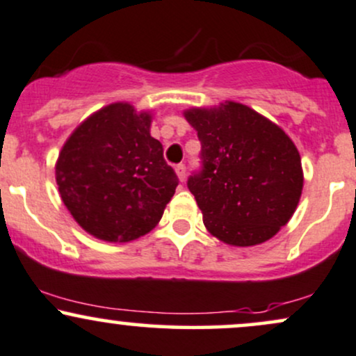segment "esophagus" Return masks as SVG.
Returning a JSON list of instances; mask_svg holds the SVG:
<instances>
[{
  "label": "esophagus",
  "instance_id": "34e87169",
  "mask_svg": "<svg viewBox=\"0 0 356 356\" xmlns=\"http://www.w3.org/2000/svg\"><path fill=\"white\" fill-rule=\"evenodd\" d=\"M175 174H177L179 181L184 182V179H186V165H184V164L175 165Z\"/></svg>",
  "mask_w": 356,
  "mask_h": 356
}]
</instances>
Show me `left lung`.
<instances>
[{"label": "left lung", "mask_w": 356, "mask_h": 356, "mask_svg": "<svg viewBox=\"0 0 356 356\" xmlns=\"http://www.w3.org/2000/svg\"><path fill=\"white\" fill-rule=\"evenodd\" d=\"M202 145V170L187 181L206 229L229 246L271 239L303 191L296 145L280 125L238 102L184 110Z\"/></svg>", "instance_id": "8db88e82"}]
</instances>
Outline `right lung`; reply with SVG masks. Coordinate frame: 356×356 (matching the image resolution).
Listing matches in <instances>:
<instances>
[{
  "mask_svg": "<svg viewBox=\"0 0 356 356\" xmlns=\"http://www.w3.org/2000/svg\"><path fill=\"white\" fill-rule=\"evenodd\" d=\"M150 124V112L115 102L85 118L61 147L55 165L61 201L93 238L138 239L172 199L179 179Z\"/></svg>",
  "mask_w": 356,
  "mask_h": 356,
  "instance_id": "right-lung-1",
  "label": "right lung"
}]
</instances>
